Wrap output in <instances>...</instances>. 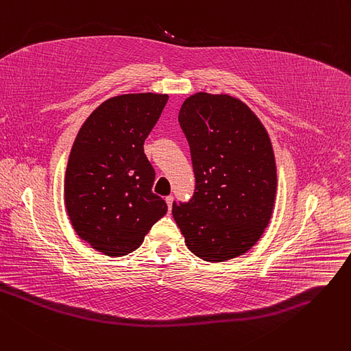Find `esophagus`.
<instances>
[{"instance_id": "34e87169", "label": "esophagus", "mask_w": 351, "mask_h": 351, "mask_svg": "<svg viewBox=\"0 0 351 351\" xmlns=\"http://www.w3.org/2000/svg\"><path fill=\"white\" fill-rule=\"evenodd\" d=\"M165 200H167V204H168L169 210H172V204H173L175 197H173V196H167V197H165Z\"/></svg>"}]
</instances>
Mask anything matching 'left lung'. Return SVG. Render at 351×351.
<instances>
[{"mask_svg": "<svg viewBox=\"0 0 351 351\" xmlns=\"http://www.w3.org/2000/svg\"><path fill=\"white\" fill-rule=\"evenodd\" d=\"M196 188L172 204L188 248L208 263L247 252L269 224L278 186L269 135L258 117L228 95L196 93L179 111Z\"/></svg>", "mask_w": 351, "mask_h": 351, "instance_id": "left-lung-1", "label": "left lung"}]
</instances>
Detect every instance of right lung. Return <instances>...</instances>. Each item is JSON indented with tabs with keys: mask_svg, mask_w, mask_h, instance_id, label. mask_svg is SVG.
Masks as SVG:
<instances>
[{
	"mask_svg": "<svg viewBox=\"0 0 351 351\" xmlns=\"http://www.w3.org/2000/svg\"><path fill=\"white\" fill-rule=\"evenodd\" d=\"M168 95L134 93L101 103L83 123L64 176L66 210L77 236L108 256L143 244L168 206L152 193L155 171L144 143Z\"/></svg>",
	"mask_w": 351,
	"mask_h": 351,
	"instance_id": "add662e5",
	"label": "right lung"
}]
</instances>
